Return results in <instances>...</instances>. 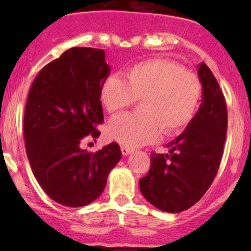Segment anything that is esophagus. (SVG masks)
Wrapping results in <instances>:
<instances>
[{"instance_id":"obj_1","label":"esophagus","mask_w":251,"mask_h":251,"mask_svg":"<svg viewBox=\"0 0 251 251\" xmlns=\"http://www.w3.org/2000/svg\"><path fill=\"white\" fill-rule=\"evenodd\" d=\"M121 151H122V154H123V156H128V154H130V153L133 152V150H130L129 147H126V146H122Z\"/></svg>"}]
</instances>
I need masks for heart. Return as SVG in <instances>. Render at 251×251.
Listing matches in <instances>:
<instances>
[{"mask_svg":"<svg viewBox=\"0 0 251 251\" xmlns=\"http://www.w3.org/2000/svg\"><path fill=\"white\" fill-rule=\"evenodd\" d=\"M202 94L200 77L167 59H151L128 69L126 80L109 76L99 90L100 101L109 113L141 99V110L110 119L108 137L126 147L147 145L165 134H177L192 121Z\"/></svg>","mask_w":251,"mask_h":251,"instance_id":"b5f03b06","label":"heart"}]
</instances>
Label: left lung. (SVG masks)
Returning a JSON list of instances; mask_svg holds the SVG:
<instances>
[{
  "instance_id": "obj_1",
  "label": "left lung",
  "mask_w": 251,
  "mask_h": 251,
  "mask_svg": "<svg viewBox=\"0 0 251 251\" xmlns=\"http://www.w3.org/2000/svg\"><path fill=\"white\" fill-rule=\"evenodd\" d=\"M202 101L186 129L167 145L170 153H151V168L139 179L148 202L166 212L194 206L211 186L224 152L227 110L219 83L205 63L197 66Z\"/></svg>"
}]
</instances>
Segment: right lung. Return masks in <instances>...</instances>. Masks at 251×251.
<instances>
[{"mask_svg": "<svg viewBox=\"0 0 251 251\" xmlns=\"http://www.w3.org/2000/svg\"><path fill=\"white\" fill-rule=\"evenodd\" d=\"M101 49L72 48L44 66L28 92L24 117L27 158L50 199L68 207L97 200L122 157L118 143L81 150L104 122L99 90L109 76Z\"/></svg>", "mask_w": 251, "mask_h": 251, "instance_id": "1", "label": "right lung"}]
</instances>
